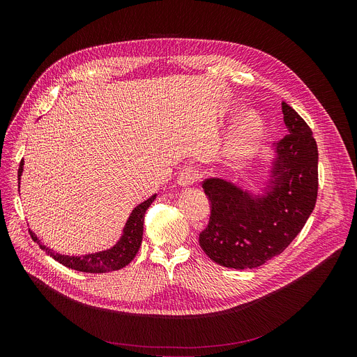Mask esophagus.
Listing matches in <instances>:
<instances>
[{"label": "esophagus", "mask_w": 357, "mask_h": 357, "mask_svg": "<svg viewBox=\"0 0 357 357\" xmlns=\"http://www.w3.org/2000/svg\"><path fill=\"white\" fill-rule=\"evenodd\" d=\"M199 179V171L195 167H188L186 169L182 171V174L178 178V185L181 188H188L192 186L196 181Z\"/></svg>", "instance_id": "esophagus-1"}]
</instances>
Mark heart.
<instances>
[{
  "mask_svg": "<svg viewBox=\"0 0 357 357\" xmlns=\"http://www.w3.org/2000/svg\"><path fill=\"white\" fill-rule=\"evenodd\" d=\"M263 141L261 121L254 116L243 117L233 130L226 148L225 160L231 168H241L254 158Z\"/></svg>",
  "mask_w": 357,
  "mask_h": 357,
  "instance_id": "heart-1",
  "label": "heart"
}]
</instances>
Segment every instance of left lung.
Here are the masks:
<instances>
[{
    "mask_svg": "<svg viewBox=\"0 0 357 357\" xmlns=\"http://www.w3.org/2000/svg\"><path fill=\"white\" fill-rule=\"evenodd\" d=\"M287 135L275 142L259 192L220 178L203 182L211 220L199 244L215 263L256 268L281 254L311 216L318 196V146L311 128L282 103Z\"/></svg>",
    "mask_w": 357,
    "mask_h": 357,
    "instance_id": "8db88e82",
    "label": "left lung"
}]
</instances>
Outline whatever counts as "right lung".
Returning a JSON list of instances; mask_svg holds the SVG:
<instances>
[{
	"label": "right lung",
	"mask_w": 357,
	"mask_h": 357,
	"mask_svg": "<svg viewBox=\"0 0 357 357\" xmlns=\"http://www.w3.org/2000/svg\"><path fill=\"white\" fill-rule=\"evenodd\" d=\"M22 172H24V160L21 161L20 169H18L20 182H21ZM155 197H157V193L149 196L146 200L141 202L139 205H137L132 209V212L130 213L123 227L121 236L119 237L116 244H113L106 250L83 254V256H66V254H59L55 250L42 244L32 230H29V234L32 240L39 244V247L47 254V256L55 259L65 267H69L72 270L82 271V273H91V274L116 271L130 264L131 260L135 257V254L138 252L139 245L142 243L144 216L146 209L151 206V203L155 200Z\"/></svg>",
	"instance_id": "obj_1"
}]
</instances>
